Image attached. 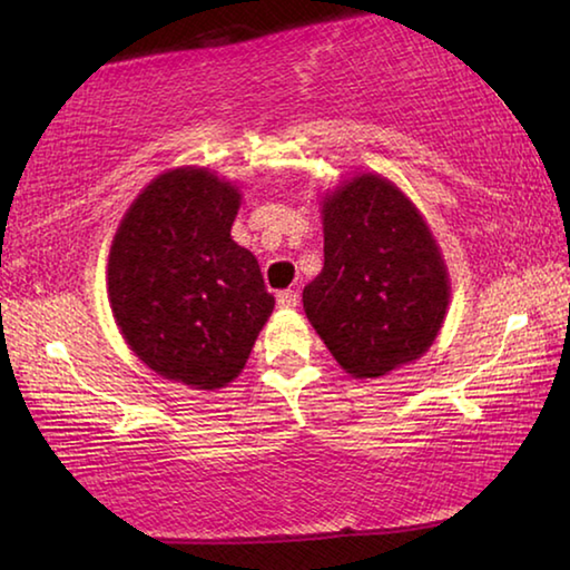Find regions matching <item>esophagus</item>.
Masks as SVG:
<instances>
[{
    "label": "esophagus",
    "mask_w": 570,
    "mask_h": 570,
    "mask_svg": "<svg viewBox=\"0 0 570 570\" xmlns=\"http://www.w3.org/2000/svg\"><path fill=\"white\" fill-rule=\"evenodd\" d=\"M276 302H278V306H284V308H294L298 304V294L294 292V288H286V292L276 294Z\"/></svg>",
    "instance_id": "1"
}]
</instances>
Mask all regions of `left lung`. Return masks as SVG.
<instances>
[{
  "mask_svg": "<svg viewBox=\"0 0 570 570\" xmlns=\"http://www.w3.org/2000/svg\"><path fill=\"white\" fill-rule=\"evenodd\" d=\"M324 268L304 312L354 380L384 377L430 350L450 302L448 268L420 210L362 173L322 200Z\"/></svg>",
  "mask_w": 570,
  "mask_h": 570,
  "instance_id": "left-lung-1",
  "label": "left lung"
}]
</instances>
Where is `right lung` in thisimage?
Masks as SVG:
<instances>
[{"instance_id": "right-lung-1", "label": "right lung", "mask_w": 570, "mask_h": 570, "mask_svg": "<svg viewBox=\"0 0 570 570\" xmlns=\"http://www.w3.org/2000/svg\"><path fill=\"white\" fill-rule=\"evenodd\" d=\"M240 193L206 168L150 180L110 246L108 296L130 350L160 377L220 390L274 312L262 268L230 238Z\"/></svg>"}]
</instances>
